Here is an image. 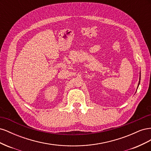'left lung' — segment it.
<instances>
[{
	"mask_svg": "<svg viewBox=\"0 0 151 151\" xmlns=\"http://www.w3.org/2000/svg\"><path fill=\"white\" fill-rule=\"evenodd\" d=\"M139 84H140V81H139V85H138V86H139Z\"/></svg>",
	"mask_w": 151,
	"mask_h": 151,
	"instance_id": "8db88e82",
	"label": "left lung"
}]
</instances>
